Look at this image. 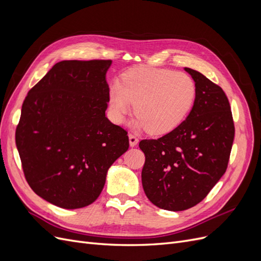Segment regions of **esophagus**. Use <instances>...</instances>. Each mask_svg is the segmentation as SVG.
<instances>
[{"mask_svg": "<svg viewBox=\"0 0 261 261\" xmlns=\"http://www.w3.org/2000/svg\"><path fill=\"white\" fill-rule=\"evenodd\" d=\"M128 139H129V146L130 147H135L138 144V138L136 136L132 135V134H129V135H128Z\"/></svg>", "mask_w": 261, "mask_h": 261, "instance_id": "34e87169", "label": "esophagus"}]
</instances>
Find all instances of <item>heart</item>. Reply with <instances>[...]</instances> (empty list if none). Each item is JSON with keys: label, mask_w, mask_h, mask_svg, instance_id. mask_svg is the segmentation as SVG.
Returning <instances> with one entry per match:
<instances>
[{"label": "heart", "mask_w": 261, "mask_h": 261, "mask_svg": "<svg viewBox=\"0 0 261 261\" xmlns=\"http://www.w3.org/2000/svg\"><path fill=\"white\" fill-rule=\"evenodd\" d=\"M196 98L193 78L172 69L139 66L123 75V84L110 87L109 103L112 120L121 124L135 103L137 117L133 126L163 135L175 129L191 111Z\"/></svg>", "instance_id": "obj_1"}]
</instances>
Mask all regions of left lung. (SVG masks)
Segmentation results:
<instances>
[{
  "instance_id": "obj_1",
  "label": "left lung",
  "mask_w": 261,
  "mask_h": 261,
  "mask_svg": "<svg viewBox=\"0 0 261 261\" xmlns=\"http://www.w3.org/2000/svg\"><path fill=\"white\" fill-rule=\"evenodd\" d=\"M196 85L186 120L159 139H145L141 181L148 199L169 211L199 203L225 173L234 140L231 107L221 87L185 67Z\"/></svg>"
}]
</instances>
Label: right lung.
Here are the masks:
<instances>
[{"label": "right lung", "instance_id": "right-lung-1", "mask_svg": "<svg viewBox=\"0 0 261 261\" xmlns=\"http://www.w3.org/2000/svg\"><path fill=\"white\" fill-rule=\"evenodd\" d=\"M112 61H62L21 107L16 147L23 174L41 198L64 209L89 206L113 162L127 151V132L106 116Z\"/></svg>", "mask_w": 261, "mask_h": 261}]
</instances>
